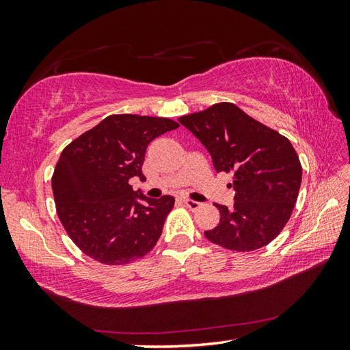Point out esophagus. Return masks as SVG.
<instances>
[{
	"label": "esophagus",
	"mask_w": 350,
	"mask_h": 350,
	"mask_svg": "<svg viewBox=\"0 0 350 350\" xmlns=\"http://www.w3.org/2000/svg\"><path fill=\"white\" fill-rule=\"evenodd\" d=\"M183 204L188 207L189 211H197L200 206H202V203H198V202H194V200H189V198H185L183 200Z\"/></svg>",
	"instance_id": "1"
}]
</instances>
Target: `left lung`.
<instances>
[{"label":"left lung","mask_w":350,"mask_h":350,"mask_svg":"<svg viewBox=\"0 0 350 350\" xmlns=\"http://www.w3.org/2000/svg\"><path fill=\"white\" fill-rule=\"evenodd\" d=\"M179 122L207 148L218 173L233 174L234 204H217L219 224L204 236L237 252L272 242L287 224L301 188L302 167L292 143L230 102Z\"/></svg>","instance_id":"obj_1"}]
</instances>
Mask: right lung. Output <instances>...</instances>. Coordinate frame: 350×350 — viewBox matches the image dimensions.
Masks as SVG:
<instances>
[{
	"instance_id": "obj_1",
	"label": "right lung",
	"mask_w": 350,
	"mask_h": 350,
	"mask_svg": "<svg viewBox=\"0 0 350 350\" xmlns=\"http://www.w3.org/2000/svg\"><path fill=\"white\" fill-rule=\"evenodd\" d=\"M179 128L171 118L108 116L64 148L52 174L57 213L73 243L103 265L131 263L150 251L174 198L133 191L152 141Z\"/></svg>"
}]
</instances>
